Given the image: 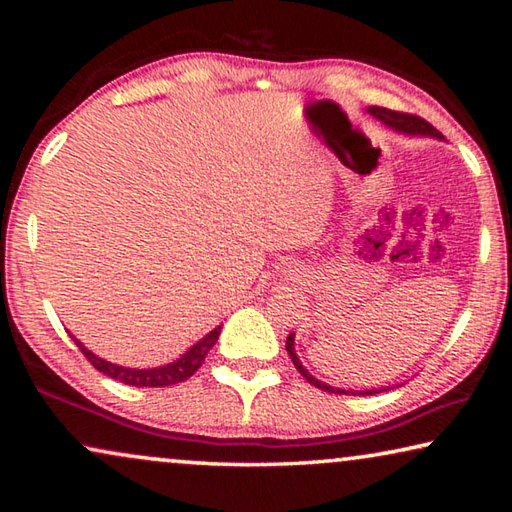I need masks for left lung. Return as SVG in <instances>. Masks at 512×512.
<instances>
[{"instance_id": "left-lung-1", "label": "left lung", "mask_w": 512, "mask_h": 512, "mask_svg": "<svg viewBox=\"0 0 512 512\" xmlns=\"http://www.w3.org/2000/svg\"><path fill=\"white\" fill-rule=\"evenodd\" d=\"M370 112L372 115H375L377 119H381L384 121L386 126H391V128H395V131H400V133H411V135H433V137H443L440 135L436 128H433L427 119H422V117H418V115H409V112H400V110H388V108H370ZM287 352H289V357H291V361H293V366L298 368V372L302 377H305L309 384H314L316 388H323V391H327V393H350V391H343V388H332V386H327V384H323V381H318V379H314L309 375V372L305 370V366H302L300 363V359L296 357V348H293V334H289V339H287ZM375 393H379V391H366V395H375ZM354 395V393H352ZM363 395V393H361Z\"/></svg>"}]
</instances>
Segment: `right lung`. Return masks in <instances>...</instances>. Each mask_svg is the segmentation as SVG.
Wrapping results in <instances>:
<instances>
[{
    "mask_svg": "<svg viewBox=\"0 0 512 512\" xmlns=\"http://www.w3.org/2000/svg\"><path fill=\"white\" fill-rule=\"evenodd\" d=\"M221 334V327H214L210 334L205 336V339L198 341L192 350L187 354H183L178 361L167 363V366H160V368H149V370H135V368H124V366H117V363H108L99 359L97 354H92L90 350H85L83 345L74 339V343L79 345V350L83 352V357L88 359L94 368L103 375H108L110 379H117L121 384H128V386H137V388H164V386H173V384H180V381H185L194 375V372L203 366V361L207 357V352L214 348L216 339H219Z\"/></svg>",
    "mask_w": 512,
    "mask_h": 512,
    "instance_id": "right-lung-1",
    "label": "right lung"
}]
</instances>
